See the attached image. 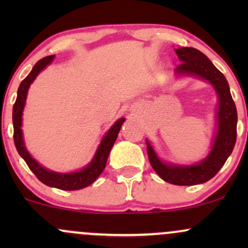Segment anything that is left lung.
Returning <instances> with one entry per match:
<instances>
[{
  "label": "left lung",
  "instance_id": "obj_1",
  "mask_svg": "<svg viewBox=\"0 0 248 248\" xmlns=\"http://www.w3.org/2000/svg\"><path fill=\"white\" fill-rule=\"evenodd\" d=\"M176 53L182 62L175 69L176 73L199 77L215 87L219 99L217 134L206 158L193 166L164 163L154 152L149 141H147V152L153 169L163 181L175 186H196L211 179L231 155L237 140L238 114L226 78L203 52L193 47H181L176 49Z\"/></svg>",
  "mask_w": 248,
  "mask_h": 248
}]
</instances>
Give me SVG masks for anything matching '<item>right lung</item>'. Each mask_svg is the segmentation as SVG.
<instances>
[{
	"label": "right lung",
	"mask_w": 248,
	"mask_h": 248,
	"mask_svg": "<svg viewBox=\"0 0 248 248\" xmlns=\"http://www.w3.org/2000/svg\"><path fill=\"white\" fill-rule=\"evenodd\" d=\"M55 58V56H47L38 61L31 70V72L28 75L27 78L19 85L18 91H17V98L13 107V124H14V142L17 152H18L21 157L25 161L30 170L36 175V177L44 183L45 186L57 187L61 190H66V191H72V190L84 189L93 183L96 178L100 176V173L104 171L106 167V162L109 155L110 149L118 138V134L120 132L122 124L124 122V119H119L118 121L110 127V129L104 136L100 144H99L98 150H96L94 157L91 161V163L84 169L79 171L71 172V173H61L47 170L46 168L42 167L35 158L31 157V155L28 153L27 148L24 146L23 141V133H22V114H23L25 100H27L28 90L30 85L35 80L36 77L39 75L42 70H44L47 65L51 64Z\"/></svg>",
	"instance_id": "add662e5"
}]
</instances>
